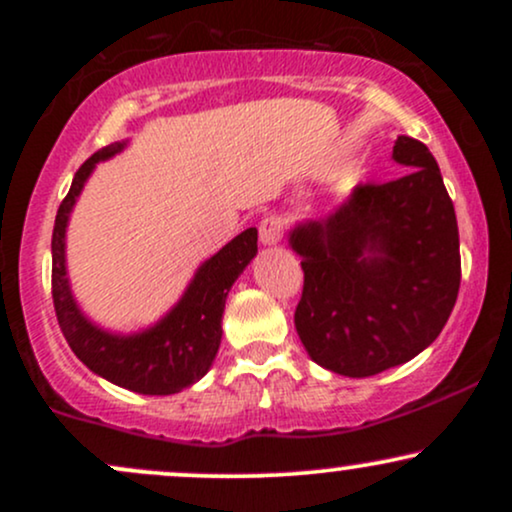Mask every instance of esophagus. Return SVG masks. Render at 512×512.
<instances>
[{"instance_id":"obj_1","label":"esophagus","mask_w":512,"mask_h":512,"mask_svg":"<svg viewBox=\"0 0 512 512\" xmlns=\"http://www.w3.org/2000/svg\"><path fill=\"white\" fill-rule=\"evenodd\" d=\"M260 240L262 245H267V248H272L281 240V221L276 219V216H267V219H262L260 223Z\"/></svg>"}]
</instances>
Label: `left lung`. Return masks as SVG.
I'll list each match as a JSON object with an SVG mask.
<instances>
[{
	"label": "left lung",
	"mask_w": 512,
	"mask_h": 512,
	"mask_svg": "<svg viewBox=\"0 0 512 512\" xmlns=\"http://www.w3.org/2000/svg\"><path fill=\"white\" fill-rule=\"evenodd\" d=\"M402 178L356 185L320 219L298 221L296 332L317 366L368 378L436 342L460 291V233L452 199L426 144L397 137Z\"/></svg>",
	"instance_id": "1"
}]
</instances>
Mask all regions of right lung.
<instances>
[{"label": "right lung", "instance_id": "obj_1", "mask_svg": "<svg viewBox=\"0 0 512 512\" xmlns=\"http://www.w3.org/2000/svg\"><path fill=\"white\" fill-rule=\"evenodd\" d=\"M129 139L96 151L76 170L72 187L57 209L52 231V301L62 334L93 373L139 395H175L209 373L221 346V317L226 296L257 255V228H248L197 267L180 301L146 330L122 334L103 330L76 303L67 276V226L86 180Z\"/></svg>", "mask_w": 512, "mask_h": 512}]
</instances>
